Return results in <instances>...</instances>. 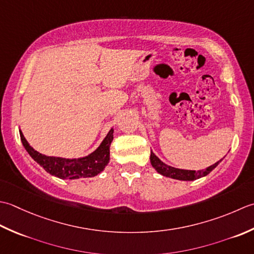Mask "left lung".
Here are the masks:
<instances>
[{"mask_svg": "<svg viewBox=\"0 0 254 254\" xmlns=\"http://www.w3.org/2000/svg\"><path fill=\"white\" fill-rule=\"evenodd\" d=\"M150 161H151L152 167L156 169L160 174L164 175V177L168 178H172V179H177V180H182V181H194L197 180L199 178H203L205 175L209 174L211 171H213L218 163L221 161L216 162L215 164L210 165L205 170H199V171H192V170H182V169H175L170 167V165H167L163 163L161 160H160L156 154H154L151 151V154H150Z\"/></svg>", "mask_w": 254, "mask_h": 254, "instance_id": "obj_1", "label": "left lung"}]
</instances>
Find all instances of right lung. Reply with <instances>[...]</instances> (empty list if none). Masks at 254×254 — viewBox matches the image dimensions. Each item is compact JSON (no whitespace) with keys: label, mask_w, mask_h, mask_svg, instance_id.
<instances>
[{"label":"right lung","mask_w":254,"mask_h":254,"mask_svg":"<svg viewBox=\"0 0 254 254\" xmlns=\"http://www.w3.org/2000/svg\"><path fill=\"white\" fill-rule=\"evenodd\" d=\"M20 140L27 150L29 156L40 164L48 173L59 179H80L91 178L101 173L110 162V147L113 141V129L107 133L104 140L94 152L80 159H64L57 157H48L36 151L29 146L23 132L19 130Z\"/></svg>","instance_id":"1"}]
</instances>
